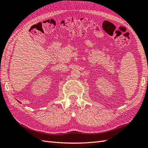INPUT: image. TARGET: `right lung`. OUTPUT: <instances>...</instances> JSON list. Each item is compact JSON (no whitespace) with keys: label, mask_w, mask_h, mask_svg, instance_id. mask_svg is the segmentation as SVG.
Returning a JSON list of instances; mask_svg holds the SVG:
<instances>
[{"label":"right lung","mask_w":148,"mask_h":148,"mask_svg":"<svg viewBox=\"0 0 148 148\" xmlns=\"http://www.w3.org/2000/svg\"><path fill=\"white\" fill-rule=\"evenodd\" d=\"M18 102H19V103H20V101H18Z\"/></svg>","instance_id":"1"}]
</instances>
